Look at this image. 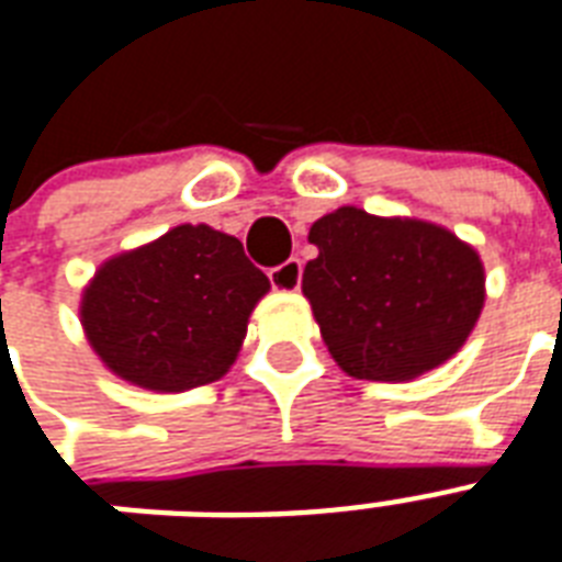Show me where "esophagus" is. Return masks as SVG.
Here are the masks:
<instances>
[{"instance_id": "34e87169", "label": "esophagus", "mask_w": 562, "mask_h": 562, "mask_svg": "<svg viewBox=\"0 0 562 562\" xmlns=\"http://www.w3.org/2000/svg\"><path fill=\"white\" fill-rule=\"evenodd\" d=\"M269 281H272V286L276 290H299L302 286V260L299 258H290L284 260L281 267H276L272 272H269Z\"/></svg>"}]
</instances>
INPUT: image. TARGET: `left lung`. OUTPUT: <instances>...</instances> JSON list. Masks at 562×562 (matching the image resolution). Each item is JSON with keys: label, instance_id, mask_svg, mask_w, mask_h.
<instances>
[{"label": "left lung", "instance_id": "8db88e82", "mask_svg": "<svg viewBox=\"0 0 562 562\" xmlns=\"http://www.w3.org/2000/svg\"><path fill=\"white\" fill-rule=\"evenodd\" d=\"M302 293L342 372L413 381L448 358L484 307V263L442 225L337 207L311 225Z\"/></svg>", "mask_w": 562, "mask_h": 562}]
</instances>
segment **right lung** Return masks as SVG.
I'll list each match as a JSON object with an SVG mask.
<instances>
[{"label": "right lung", "instance_id": "obj_1", "mask_svg": "<svg viewBox=\"0 0 562 562\" xmlns=\"http://www.w3.org/2000/svg\"><path fill=\"white\" fill-rule=\"evenodd\" d=\"M269 278L232 234L178 225L104 260L81 295V325L114 375L155 393L220 381Z\"/></svg>", "mask_w": 562, "mask_h": 562}]
</instances>
